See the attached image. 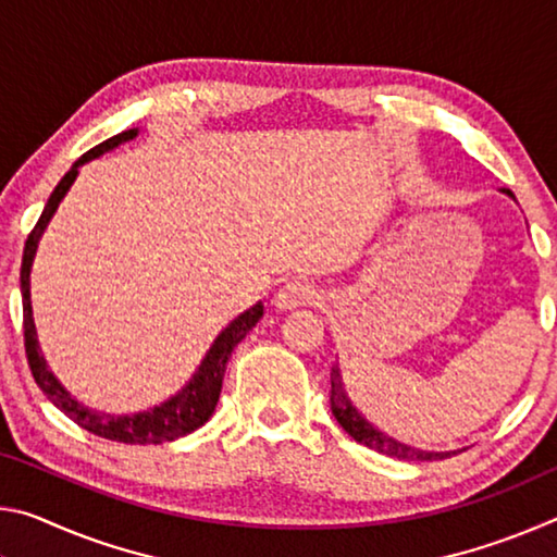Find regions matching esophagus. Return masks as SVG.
<instances>
[{"instance_id": "34e87169", "label": "esophagus", "mask_w": 557, "mask_h": 557, "mask_svg": "<svg viewBox=\"0 0 557 557\" xmlns=\"http://www.w3.org/2000/svg\"><path fill=\"white\" fill-rule=\"evenodd\" d=\"M319 299V289L312 285V282H287L285 287H280V292L272 299V305L282 312H287V309H299V307H307V305H314Z\"/></svg>"}]
</instances>
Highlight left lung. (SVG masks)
I'll return each instance as SVG.
<instances>
[{"instance_id":"obj_1","label":"left lung","mask_w":557,"mask_h":557,"mask_svg":"<svg viewBox=\"0 0 557 557\" xmlns=\"http://www.w3.org/2000/svg\"><path fill=\"white\" fill-rule=\"evenodd\" d=\"M502 191L506 196H511V199L516 201V196L508 191V188H502ZM329 403H332V412H334L338 425H342L348 435L358 442V445H366L369 449L381 451V455L408 459V461H432V459H445V457H451V455H457V451H461V449L428 451L420 447H410V445H405V442L388 437L379 428H373L371 422L356 410L351 398H348V393L344 388L342 371H338V363L332 366V391H329Z\"/></svg>"}]
</instances>
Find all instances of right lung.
<instances>
[{
    "label": "right lung",
    "mask_w": 557,
    "mask_h": 557,
    "mask_svg": "<svg viewBox=\"0 0 557 557\" xmlns=\"http://www.w3.org/2000/svg\"><path fill=\"white\" fill-rule=\"evenodd\" d=\"M139 135V129H125L120 135L106 139L98 147H92L90 152L83 154L78 162H75L65 176L53 188L49 201L44 206V213L39 223L34 225L24 245V258H22V272H18V280H22V307H24V346H26V358H29V369L39 388L44 391L46 398H49L55 408L69 414L73 422H78L83 430L92 432V435L125 442V445H162V442H172L176 437H184L188 432L199 430L206 420L211 418L215 410V403H219L221 385H223V373L225 363L233 354V348L238 346L245 334L250 332L262 319V301L245 309L233 322L223 329V332L213 338V344L206 356L201 358L199 369L194 371L191 379L184 385L182 391H176L172 398L164 403L154 405V408L129 412V414H110L96 408H88L83 405L75 395L63 388V383L55 379L53 371L46 363L41 354L39 336H36V324H34V312H32V265L36 258V250H39V240L46 231V225L51 223L55 209L63 201V196L69 194L73 186L75 176H78V169L90 162V159H98L106 152L129 143Z\"/></svg>",
    "instance_id": "add662e5"
}]
</instances>
